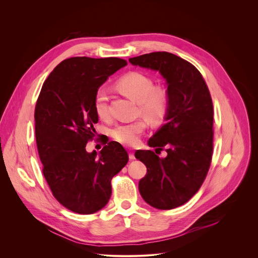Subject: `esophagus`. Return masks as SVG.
<instances>
[{
    "label": "esophagus",
    "instance_id": "1",
    "mask_svg": "<svg viewBox=\"0 0 258 258\" xmlns=\"http://www.w3.org/2000/svg\"><path fill=\"white\" fill-rule=\"evenodd\" d=\"M128 157H130V160H134V159H136V157H135V153H134V152H132V151H130V152H128Z\"/></svg>",
    "mask_w": 258,
    "mask_h": 258
}]
</instances>
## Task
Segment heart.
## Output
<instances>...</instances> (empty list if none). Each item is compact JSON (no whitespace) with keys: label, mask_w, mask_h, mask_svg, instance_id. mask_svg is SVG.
Listing matches in <instances>:
<instances>
[{"label":"heart","mask_w":258,"mask_h":258,"mask_svg":"<svg viewBox=\"0 0 258 258\" xmlns=\"http://www.w3.org/2000/svg\"><path fill=\"white\" fill-rule=\"evenodd\" d=\"M116 88L138 103V112L153 123L163 121L169 110V96L165 89L155 87L153 80L140 71H131L116 82ZM94 109L102 119L110 117L109 96L106 90L99 89L94 97ZM146 130L143 119L117 125L112 137L124 146H136Z\"/></svg>","instance_id":"obj_1"}]
</instances>
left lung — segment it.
<instances>
[{
	"label": "left lung",
	"instance_id": "left-lung-1",
	"mask_svg": "<svg viewBox=\"0 0 258 258\" xmlns=\"http://www.w3.org/2000/svg\"><path fill=\"white\" fill-rule=\"evenodd\" d=\"M133 65L157 70L166 80L169 110L166 123L149 140L162 150L160 158L151 150L135 153L147 167L139 182L143 199L157 209H172L188 202L207 175L213 150V105L200 71L187 60L153 52L130 58Z\"/></svg>",
	"mask_w": 258,
	"mask_h": 258
}]
</instances>
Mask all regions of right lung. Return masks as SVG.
Segmentation results:
<instances>
[{"label": "right lung", "mask_w": 258, "mask_h": 258, "mask_svg": "<svg viewBox=\"0 0 258 258\" xmlns=\"http://www.w3.org/2000/svg\"><path fill=\"white\" fill-rule=\"evenodd\" d=\"M127 62L116 57H71L45 81L34 110L35 140L43 173L57 201L67 209L92 214L111 196V179L127 163L117 142L98 154L86 146L96 136V91Z\"/></svg>", "instance_id": "obj_1"}]
</instances>
